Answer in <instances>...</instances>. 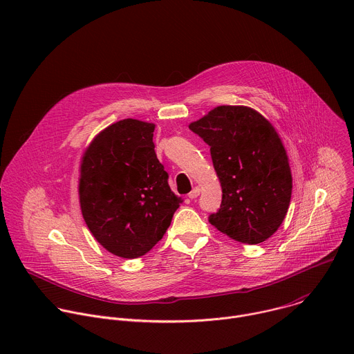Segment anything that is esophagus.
<instances>
[{
  "label": "esophagus",
  "instance_id": "1",
  "mask_svg": "<svg viewBox=\"0 0 354 354\" xmlns=\"http://www.w3.org/2000/svg\"><path fill=\"white\" fill-rule=\"evenodd\" d=\"M198 194H200V187L196 186V187H193V190L187 196H189V198H196Z\"/></svg>",
  "mask_w": 354,
  "mask_h": 354
}]
</instances>
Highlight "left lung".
Here are the masks:
<instances>
[{
    "label": "left lung",
    "instance_id": "left-lung-1",
    "mask_svg": "<svg viewBox=\"0 0 354 354\" xmlns=\"http://www.w3.org/2000/svg\"><path fill=\"white\" fill-rule=\"evenodd\" d=\"M189 129L210 145L223 189L212 225L242 243L270 238L287 214L292 189L288 157L273 124L252 108L223 105Z\"/></svg>",
    "mask_w": 354,
    "mask_h": 354
}]
</instances>
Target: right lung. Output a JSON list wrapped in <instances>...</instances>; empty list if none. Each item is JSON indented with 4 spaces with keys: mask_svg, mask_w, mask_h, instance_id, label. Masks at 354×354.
I'll list each match as a JSON object with an SVG mask.
<instances>
[{
    "mask_svg": "<svg viewBox=\"0 0 354 354\" xmlns=\"http://www.w3.org/2000/svg\"><path fill=\"white\" fill-rule=\"evenodd\" d=\"M156 124L123 119L84 151L78 194L93 238L111 254L134 259L164 236L182 203L156 154Z\"/></svg>",
    "mask_w": 354,
    "mask_h": 354,
    "instance_id": "right-lung-1",
    "label": "right lung"
}]
</instances>
